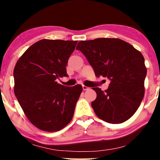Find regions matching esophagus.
Masks as SVG:
<instances>
[{"label":"esophagus","mask_w":160,"mask_h":160,"mask_svg":"<svg viewBox=\"0 0 160 160\" xmlns=\"http://www.w3.org/2000/svg\"><path fill=\"white\" fill-rule=\"evenodd\" d=\"M82 88H83V90H87V89H89V87H87V86H84V85H83Z\"/></svg>","instance_id":"1"}]
</instances>
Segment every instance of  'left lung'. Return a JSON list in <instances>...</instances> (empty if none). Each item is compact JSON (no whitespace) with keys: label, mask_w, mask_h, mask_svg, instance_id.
<instances>
[{"label":"left lung","mask_w":160,"mask_h":160,"mask_svg":"<svg viewBox=\"0 0 160 160\" xmlns=\"http://www.w3.org/2000/svg\"><path fill=\"white\" fill-rule=\"evenodd\" d=\"M76 49L86 57L96 76L110 80L106 90L93 88L97 98L92 102V107L96 115L111 124H120L130 119L144 96L147 71L142 54L119 38L81 41Z\"/></svg>","instance_id":"8db88e82"}]
</instances>
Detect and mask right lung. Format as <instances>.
<instances>
[{
	"label": "right lung",
	"instance_id": "right-lung-1",
	"mask_svg": "<svg viewBox=\"0 0 160 160\" xmlns=\"http://www.w3.org/2000/svg\"><path fill=\"white\" fill-rule=\"evenodd\" d=\"M77 42L42 39L15 65V96L29 121L40 130L58 131L73 118L82 86H63L58 79L68 76L66 65Z\"/></svg>",
	"mask_w": 160,
	"mask_h": 160
}]
</instances>
